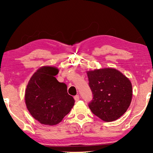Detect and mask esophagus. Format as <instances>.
<instances>
[{"mask_svg":"<svg viewBox=\"0 0 153 153\" xmlns=\"http://www.w3.org/2000/svg\"><path fill=\"white\" fill-rule=\"evenodd\" d=\"M74 99H75V100H76V101H78V100H79V95L75 96V97H74Z\"/></svg>","mask_w":153,"mask_h":153,"instance_id":"obj_1","label":"esophagus"}]
</instances>
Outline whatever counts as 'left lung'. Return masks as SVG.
<instances>
[{
  "instance_id": "1",
  "label": "left lung",
  "mask_w": 153,
  "mask_h": 153,
  "mask_svg": "<svg viewBox=\"0 0 153 153\" xmlns=\"http://www.w3.org/2000/svg\"><path fill=\"white\" fill-rule=\"evenodd\" d=\"M93 100L89 104L92 112L100 120L110 122L121 117L132 98V85L128 77L115 68L86 71Z\"/></svg>"
}]
</instances>
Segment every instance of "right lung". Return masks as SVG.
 I'll list each match as a JSON object with an SVG mask.
<instances>
[{
	"mask_svg": "<svg viewBox=\"0 0 153 153\" xmlns=\"http://www.w3.org/2000/svg\"><path fill=\"white\" fill-rule=\"evenodd\" d=\"M59 69L42 66L32 75L25 92V102L31 115L44 125L61 122L74 107L75 100L67 85L55 77Z\"/></svg>",
	"mask_w": 153,
	"mask_h": 153,
	"instance_id": "1",
	"label": "right lung"
}]
</instances>
